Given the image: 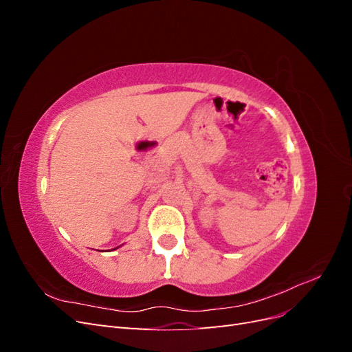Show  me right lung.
<instances>
[{
    "label": "right lung",
    "instance_id": "obj_1",
    "mask_svg": "<svg viewBox=\"0 0 352 352\" xmlns=\"http://www.w3.org/2000/svg\"><path fill=\"white\" fill-rule=\"evenodd\" d=\"M117 248H119V247H117ZM114 250H116V248H114Z\"/></svg>",
    "mask_w": 352,
    "mask_h": 352
}]
</instances>
